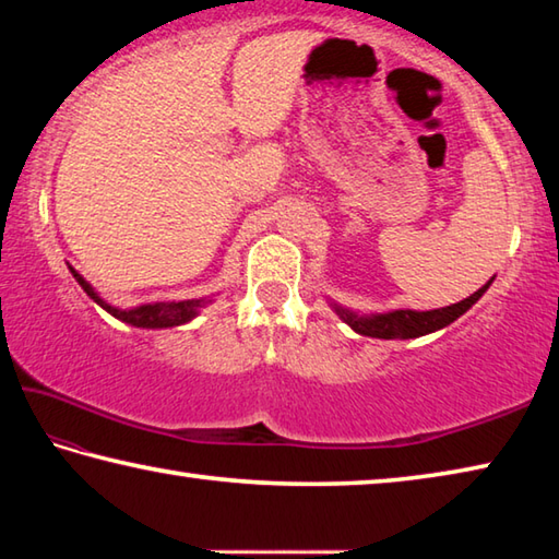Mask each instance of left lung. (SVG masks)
I'll return each instance as SVG.
<instances>
[{"mask_svg":"<svg viewBox=\"0 0 559 559\" xmlns=\"http://www.w3.org/2000/svg\"><path fill=\"white\" fill-rule=\"evenodd\" d=\"M490 283H493V278H490L486 286H480L476 293H473V296L463 298L461 302H453V306L437 308V310L400 308V310H390V313L357 316L355 310L337 306V302H330V306H333V310L340 316V320L347 323L359 335L380 337V340H409V337H421V335L437 333V330L451 325L453 320L461 318L473 306V302L484 296Z\"/></svg>","mask_w":559,"mask_h":559,"instance_id":"obj_1","label":"left lung"}]
</instances>
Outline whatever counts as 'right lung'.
<instances>
[{
	"label": "right lung",
	"mask_w": 559,
	"mask_h": 559,
	"mask_svg": "<svg viewBox=\"0 0 559 559\" xmlns=\"http://www.w3.org/2000/svg\"><path fill=\"white\" fill-rule=\"evenodd\" d=\"M73 273V278L79 281V286L88 293V296L98 302V306L110 313L112 318L122 320V323L135 325V328H147V330H159V328H177L185 325L189 320H194L200 316V310L204 306H210L212 298H192V300H179V302H145V306H135V308H118L110 306L108 300H103L98 296V290L91 286V283L81 276L79 271L69 266Z\"/></svg>",
	"instance_id": "add662e5"
}]
</instances>
